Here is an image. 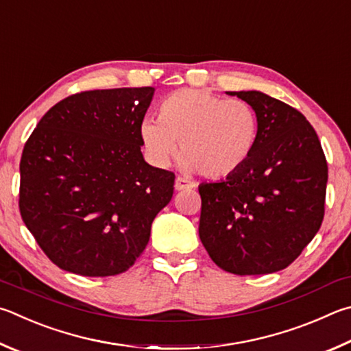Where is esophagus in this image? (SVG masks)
I'll return each instance as SVG.
<instances>
[{
    "label": "esophagus",
    "mask_w": 351,
    "mask_h": 351,
    "mask_svg": "<svg viewBox=\"0 0 351 351\" xmlns=\"http://www.w3.org/2000/svg\"><path fill=\"white\" fill-rule=\"evenodd\" d=\"M195 187H196V182H193L192 180H187V178H182V176L176 178L175 189L178 192H181V190H186V189H195Z\"/></svg>",
    "instance_id": "esophagus-1"
}]
</instances>
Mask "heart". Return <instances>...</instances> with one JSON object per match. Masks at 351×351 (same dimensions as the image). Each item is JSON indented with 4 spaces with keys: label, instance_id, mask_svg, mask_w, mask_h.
Masks as SVG:
<instances>
[{
    "label": "heart",
    "instance_id": "b5f03b06",
    "mask_svg": "<svg viewBox=\"0 0 351 351\" xmlns=\"http://www.w3.org/2000/svg\"><path fill=\"white\" fill-rule=\"evenodd\" d=\"M139 136L152 164L167 167L180 143L181 167L218 180L230 176L252 158L259 119L241 99H226L199 88H181L165 97L158 119L145 118Z\"/></svg>",
    "mask_w": 351,
    "mask_h": 351
}]
</instances>
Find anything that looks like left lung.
Instances as JSON below:
<instances>
[{
    "instance_id": "left-lung-1",
    "label": "left lung",
    "mask_w": 351,
    "mask_h": 351,
    "mask_svg": "<svg viewBox=\"0 0 351 351\" xmlns=\"http://www.w3.org/2000/svg\"><path fill=\"white\" fill-rule=\"evenodd\" d=\"M259 119L252 158L226 180L202 182L199 238L213 263L234 275L285 269L319 230L328 169L301 112L258 90L226 92Z\"/></svg>"
}]
</instances>
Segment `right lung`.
Instances as JSON below:
<instances>
[{"mask_svg":"<svg viewBox=\"0 0 351 351\" xmlns=\"http://www.w3.org/2000/svg\"><path fill=\"white\" fill-rule=\"evenodd\" d=\"M154 87L72 95L55 104L24 145L20 212L60 269L114 276L135 264L175 175L145 162L139 127Z\"/></svg>","mask_w":351,"mask_h":351,"instance_id":"1","label":"right lung"}]
</instances>
